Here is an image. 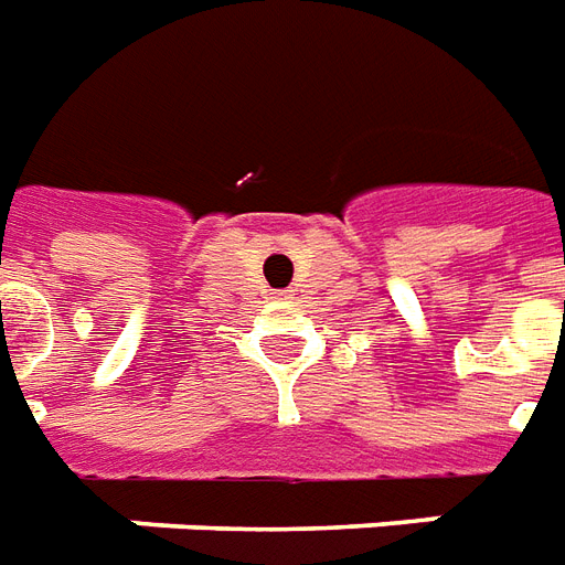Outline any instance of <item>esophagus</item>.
<instances>
[{
  "label": "esophagus",
  "instance_id": "1",
  "mask_svg": "<svg viewBox=\"0 0 565 565\" xmlns=\"http://www.w3.org/2000/svg\"><path fill=\"white\" fill-rule=\"evenodd\" d=\"M284 299H290V296H284Z\"/></svg>",
  "mask_w": 565,
  "mask_h": 565
}]
</instances>
